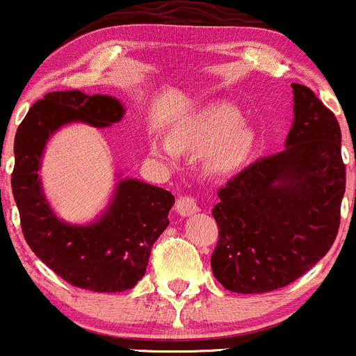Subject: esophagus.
Instances as JSON below:
<instances>
[{
    "mask_svg": "<svg viewBox=\"0 0 356 356\" xmlns=\"http://www.w3.org/2000/svg\"><path fill=\"white\" fill-rule=\"evenodd\" d=\"M198 210H200V209H198L197 200H195L193 197H188V195H183V197H179L178 200H177V212L181 217L193 216V213H197Z\"/></svg>",
    "mask_w": 356,
    "mask_h": 356,
    "instance_id": "obj_1",
    "label": "esophagus"
}]
</instances>
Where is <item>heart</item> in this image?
Here are the masks:
<instances>
[{
  "instance_id": "1",
  "label": "heart",
  "mask_w": 356,
  "mask_h": 356,
  "mask_svg": "<svg viewBox=\"0 0 356 356\" xmlns=\"http://www.w3.org/2000/svg\"><path fill=\"white\" fill-rule=\"evenodd\" d=\"M207 163L213 173H231L246 161L253 147V132L241 125V115L231 105H216L177 125L168 140H151L149 149L158 158H177L178 151L209 149Z\"/></svg>"
}]
</instances>
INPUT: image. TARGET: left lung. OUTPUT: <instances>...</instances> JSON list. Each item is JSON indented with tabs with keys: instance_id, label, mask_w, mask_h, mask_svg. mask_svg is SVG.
<instances>
[{
	"instance_id": "1",
	"label": "left lung",
	"mask_w": 356,
	"mask_h": 356,
	"mask_svg": "<svg viewBox=\"0 0 356 356\" xmlns=\"http://www.w3.org/2000/svg\"><path fill=\"white\" fill-rule=\"evenodd\" d=\"M293 124L284 151L244 168L212 209L219 241L210 265L224 289L263 293L292 284L330 251L346 171L334 113L292 83Z\"/></svg>"
}]
</instances>
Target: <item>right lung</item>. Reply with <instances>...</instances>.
<instances>
[{"label": "right lung", "mask_w": 356, "mask_h": 356, "mask_svg": "<svg viewBox=\"0 0 356 356\" xmlns=\"http://www.w3.org/2000/svg\"><path fill=\"white\" fill-rule=\"evenodd\" d=\"M125 108L108 95L52 91L33 103L15 136L11 190L30 250L67 284L93 292H124L144 277L154 241L168 227L175 197L136 178L120 179L95 222H64L45 200L39 170L49 137L63 125L108 127Z\"/></svg>", "instance_id": "right-lung-1"}]
</instances>
